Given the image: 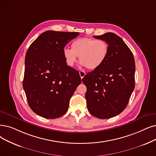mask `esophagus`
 Returning a JSON list of instances; mask_svg holds the SVG:
<instances>
[{
	"mask_svg": "<svg viewBox=\"0 0 156 156\" xmlns=\"http://www.w3.org/2000/svg\"><path fill=\"white\" fill-rule=\"evenodd\" d=\"M79 75H80V78L83 79V78L85 76L86 73H85L84 71H80V72H79Z\"/></svg>",
	"mask_w": 156,
	"mask_h": 156,
	"instance_id": "obj_1",
	"label": "esophagus"
}]
</instances>
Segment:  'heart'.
<instances>
[{
    "mask_svg": "<svg viewBox=\"0 0 156 156\" xmlns=\"http://www.w3.org/2000/svg\"><path fill=\"white\" fill-rule=\"evenodd\" d=\"M108 52L109 45L104 40L81 38L72 43L71 49L63 50V56L69 66H73L79 57L82 66L95 70L103 64Z\"/></svg>",
    "mask_w": 156,
    "mask_h": 156,
    "instance_id": "1",
    "label": "heart"
}]
</instances>
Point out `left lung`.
I'll use <instances>...</instances> for the list:
<instances>
[{
	"label": "left lung",
	"mask_w": 156,
	"mask_h": 156,
	"mask_svg": "<svg viewBox=\"0 0 156 156\" xmlns=\"http://www.w3.org/2000/svg\"><path fill=\"white\" fill-rule=\"evenodd\" d=\"M93 37L106 42L109 52L103 64L86 75L83 82L88 86L85 97L90 114L107 119L127 107L134 88L135 61L130 48L115 33Z\"/></svg>",
	"instance_id": "obj_1"
}]
</instances>
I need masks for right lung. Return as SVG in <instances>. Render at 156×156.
Instances as JSON below:
<instances>
[{
    "mask_svg": "<svg viewBox=\"0 0 156 156\" xmlns=\"http://www.w3.org/2000/svg\"><path fill=\"white\" fill-rule=\"evenodd\" d=\"M79 34L47 30L27 50L23 87L30 109L41 117L54 119L65 115L81 83L79 72L68 66L63 56L65 45Z\"/></svg>",
    "mask_w": 156,
    "mask_h": 156,
    "instance_id": "right-lung-1",
    "label": "right lung"
}]
</instances>
